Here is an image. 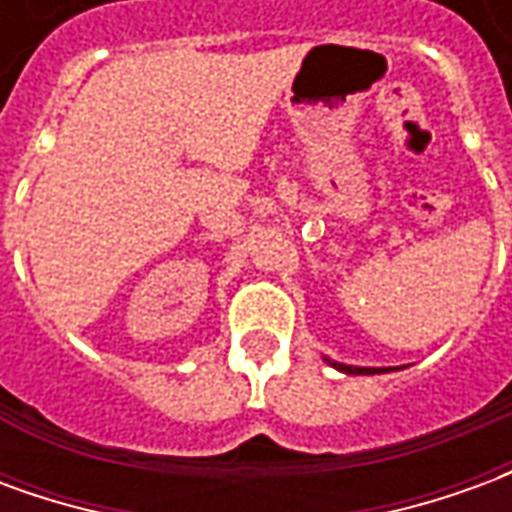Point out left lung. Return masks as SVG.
<instances>
[{
    "label": "left lung",
    "mask_w": 512,
    "mask_h": 512,
    "mask_svg": "<svg viewBox=\"0 0 512 512\" xmlns=\"http://www.w3.org/2000/svg\"><path fill=\"white\" fill-rule=\"evenodd\" d=\"M334 367H337V370H345V373H351V376H370V373H381V370H376V367H351V365H337V362H334Z\"/></svg>",
    "instance_id": "obj_1"
}]
</instances>
